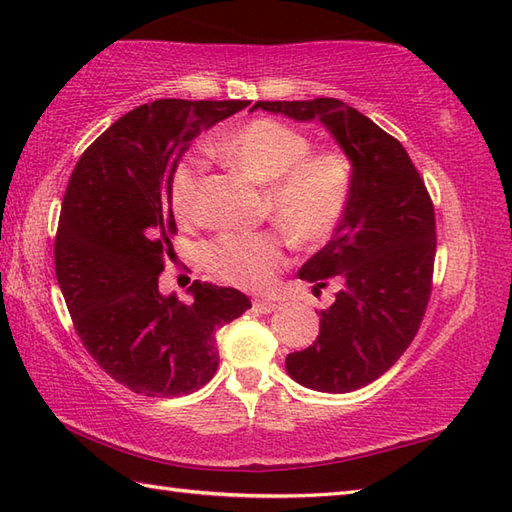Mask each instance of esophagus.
I'll return each mask as SVG.
<instances>
[{
	"label": "esophagus",
	"instance_id": "1",
	"mask_svg": "<svg viewBox=\"0 0 512 512\" xmlns=\"http://www.w3.org/2000/svg\"><path fill=\"white\" fill-rule=\"evenodd\" d=\"M279 308V303L273 299H255L253 301V310L259 314H270Z\"/></svg>",
	"mask_w": 512,
	"mask_h": 512
}]
</instances>
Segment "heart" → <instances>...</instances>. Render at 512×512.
Returning a JSON list of instances; mask_svg holds the SVG:
<instances>
[{"label":"heart","instance_id":"b5f03b06","mask_svg":"<svg viewBox=\"0 0 512 512\" xmlns=\"http://www.w3.org/2000/svg\"><path fill=\"white\" fill-rule=\"evenodd\" d=\"M215 154L266 184V215L301 246L328 239L350 206L352 162L341 151H314L301 129L277 118H255L228 132ZM204 160L184 156L171 176V209L180 220L198 215ZM204 262L226 284L264 290L286 264V239L275 231H228L204 246Z\"/></svg>","mask_w":512,"mask_h":512}]
</instances>
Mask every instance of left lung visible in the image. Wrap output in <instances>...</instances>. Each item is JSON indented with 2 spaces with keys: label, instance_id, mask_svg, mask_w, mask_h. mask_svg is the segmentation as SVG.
Returning <instances> with one entry per match:
<instances>
[{
  "label": "left lung",
  "instance_id": "obj_1",
  "mask_svg": "<svg viewBox=\"0 0 512 512\" xmlns=\"http://www.w3.org/2000/svg\"><path fill=\"white\" fill-rule=\"evenodd\" d=\"M253 110L319 121L354 169V193L332 239L301 266L314 292L334 279L314 345L286 356L299 385L347 394L374 383L416 336L431 297L436 213L409 154L336 99L257 101Z\"/></svg>",
  "mask_w": 512,
  "mask_h": 512
}]
</instances>
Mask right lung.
I'll list each match as a JSON object with an SVG mask.
<instances>
[{
  "instance_id": "obj_1",
  "label": "right lung",
  "mask_w": 512,
  "mask_h": 512,
  "mask_svg": "<svg viewBox=\"0 0 512 512\" xmlns=\"http://www.w3.org/2000/svg\"><path fill=\"white\" fill-rule=\"evenodd\" d=\"M248 101L162 99L103 132L76 162L63 195L54 268L74 330L103 372L136 394L176 398L213 378L215 330L250 299L193 281V301L162 295L176 220L171 176L191 140Z\"/></svg>"
}]
</instances>
